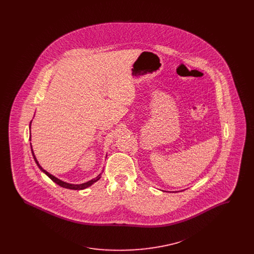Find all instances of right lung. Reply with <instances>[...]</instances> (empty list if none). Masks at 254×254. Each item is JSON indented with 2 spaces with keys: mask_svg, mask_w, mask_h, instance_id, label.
<instances>
[{
  "mask_svg": "<svg viewBox=\"0 0 254 254\" xmlns=\"http://www.w3.org/2000/svg\"><path fill=\"white\" fill-rule=\"evenodd\" d=\"M30 124H31V122H30ZM31 151H32V155H33V158H34V160H35L37 166L39 167V169H41L43 172H45V173L49 176V178H50L52 181L54 182V183H56L57 185H59V186L62 187V188L69 189V190H85V189L88 188L89 186H91L93 183H95V182L98 181V180L101 178V174H99V175L97 176L96 178H94V179H92V180H90V181L86 182V183H84V184H80V185H73V184H68V183H65V182L62 181L60 179L56 178L55 176L51 175V174L49 173L47 170H45V169H43V168L39 165V163H38V161H37L36 157H35V155H34V153H33L32 147H31Z\"/></svg>",
  "mask_w": 254,
  "mask_h": 254,
  "instance_id": "1",
  "label": "right lung"
}]
</instances>
